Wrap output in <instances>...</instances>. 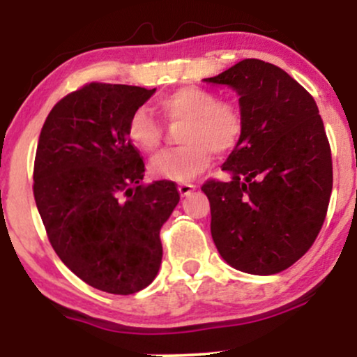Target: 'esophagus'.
Masks as SVG:
<instances>
[{"label":"esophagus","mask_w":357,"mask_h":357,"mask_svg":"<svg viewBox=\"0 0 357 357\" xmlns=\"http://www.w3.org/2000/svg\"><path fill=\"white\" fill-rule=\"evenodd\" d=\"M195 188H196V184L181 183V184H179V186H178V191H179V195H181V196H188L192 190H195Z\"/></svg>","instance_id":"obj_1"}]
</instances>
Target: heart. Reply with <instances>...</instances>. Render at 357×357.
Returning a JSON list of instances; mask_svg holds the SVG:
<instances>
[{
  "instance_id": "obj_1",
  "label": "heart",
  "mask_w": 357,
  "mask_h": 357,
  "mask_svg": "<svg viewBox=\"0 0 357 357\" xmlns=\"http://www.w3.org/2000/svg\"><path fill=\"white\" fill-rule=\"evenodd\" d=\"M158 107L169 126H181L178 141L181 147L159 154L151 162L155 178L186 183L210 166L213 153L230 154L238 146L245 130L240 107L230 100H218L211 90L186 85L166 93ZM127 137L146 154L159 149L165 127L149 110L137 109L127 124Z\"/></svg>"
}]
</instances>
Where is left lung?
Segmentation results:
<instances>
[{"label": "left lung", "instance_id": "8db88e82", "mask_svg": "<svg viewBox=\"0 0 357 357\" xmlns=\"http://www.w3.org/2000/svg\"><path fill=\"white\" fill-rule=\"evenodd\" d=\"M240 96L245 130L221 169L208 179L211 236L227 264L273 275L312 247L333 191V158L317 104L277 65L245 59L204 79Z\"/></svg>", "mask_w": 357, "mask_h": 357}]
</instances>
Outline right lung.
<instances>
[{
	"label": "right lung",
	"instance_id": "right-lung-1",
	"mask_svg": "<svg viewBox=\"0 0 357 357\" xmlns=\"http://www.w3.org/2000/svg\"><path fill=\"white\" fill-rule=\"evenodd\" d=\"M155 92L92 84L55 104L42 127L33 195L53 250L85 284L129 296L158 275L159 231L179 202L173 181L142 183L129 119Z\"/></svg>",
	"mask_w": 357,
	"mask_h": 357
}]
</instances>
